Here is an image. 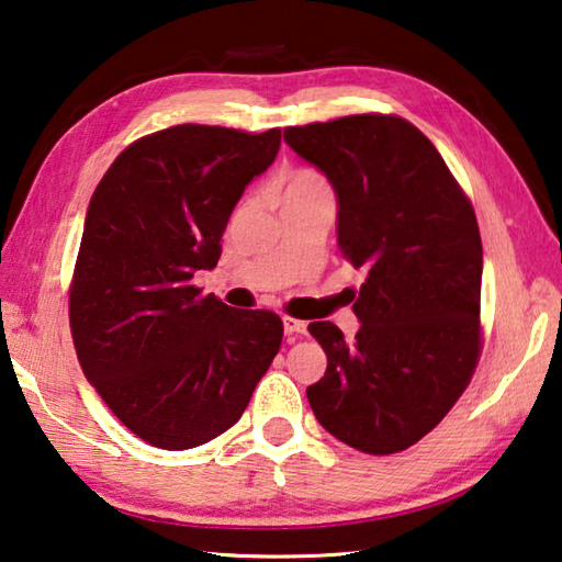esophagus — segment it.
I'll list each match as a JSON object with an SVG mask.
<instances>
[{
    "label": "esophagus",
    "mask_w": 562,
    "mask_h": 562,
    "mask_svg": "<svg viewBox=\"0 0 562 562\" xmlns=\"http://www.w3.org/2000/svg\"><path fill=\"white\" fill-rule=\"evenodd\" d=\"M282 326H284V334H307V322L294 319V316H284Z\"/></svg>",
    "instance_id": "34e87169"
}]
</instances>
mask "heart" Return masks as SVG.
I'll use <instances>...</instances> for the list:
<instances>
[{"label": "heart", "instance_id": "1", "mask_svg": "<svg viewBox=\"0 0 562 562\" xmlns=\"http://www.w3.org/2000/svg\"><path fill=\"white\" fill-rule=\"evenodd\" d=\"M310 187H326V183H324V179L319 175H316V171L300 169V171H292V175L288 177V181H284L282 193L297 191V189H310Z\"/></svg>", "mask_w": 562, "mask_h": 562}]
</instances>
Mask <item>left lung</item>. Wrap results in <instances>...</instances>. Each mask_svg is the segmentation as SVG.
<instances>
[{"label": "left lung", "mask_w": 562, "mask_h": 562, "mask_svg": "<svg viewBox=\"0 0 562 562\" xmlns=\"http://www.w3.org/2000/svg\"><path fill=\"white\" fill-rule=\"evenodd\" d=\"M284 142L329 179L336 240L366 270L353 339L331 322L310 324L326 353L310 405L353 450H407L450 413L479 359L474 209L432 142L395 115L288 127Z\"/></svg>", "instance_id": "obj_1"}]
</instances>
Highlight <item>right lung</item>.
Returning a JSON list of instances; mask_svg holds the SVG:
<instances>
[{"label": "right lung", "mask_w": 562, "mask_h": 562, "mask_svg": "<svg viewBox=\"0 0 562 562\" xmlns=\"http://www.w3.org/2000/svg\"><path fill=\"white\" fill-rule=\"evenodd\" d=\"M278 149L280 130L177 125L130 145L90 199L70 284L78 361L117 420L159 450L236 425L280 351L278 314L193 288Z\"/></svg>", "instance_id": "right-lung-1"}]
</instances>
